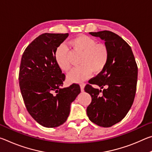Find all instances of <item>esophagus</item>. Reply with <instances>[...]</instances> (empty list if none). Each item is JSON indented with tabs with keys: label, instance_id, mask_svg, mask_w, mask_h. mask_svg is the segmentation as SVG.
<instances>
[{
	"label": "esophagus",
	"instance_id": "obj_1",
	"mask_svg": "<svg viewBox=\"0 0 152 152\" xmlns=\"http://www.w3.org/2000/svg\"><path fill=\"white\" fill-rule=\"evenodd\" d=\"M80 90H81V92H84V86H85V84L84 83H82L80 84Z\"/></svg>",
	"mask_w": 152,
	"mask_h": 152
}]
</instances>
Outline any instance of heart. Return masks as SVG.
Listing matches in <instances>:
<instances>
[{"label":"heart","instance_id":"obj_1","mask_svg":"<svg viewBox=\"0 0 152 152\" xmlns=\"http://www.w3.org/2000/svg\"><path fill=\"white\" fill-rule=\"evenodd\" d=\"M70 45L74 51L82 53L80 60V66L72 70L68 74V79L70 82L80 83L91 76L92 72H101L106 66L109 60V50L103 43H97L93 38L85 35H81L72 39ZM55 59L61 70L68 71L71 64L69 59V50L64 45L57 48Z\"/></svg>","mask_w":152,"mask_h":152}]
</instances>
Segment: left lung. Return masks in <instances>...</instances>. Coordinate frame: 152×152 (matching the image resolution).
Masks as SVG:
<instances>
[{
  "label": "left lung",
  "instance_id": "obj_1",
  "mask_svg": "<svg viewBox=\"0 0 152 152\" xmlns=\"http://www.w3.org/2000/svg\"><path fill=\"white\" fill-rule=\"evenodd\" d=\"M89 34L104 41L109 56L103 70L89 80L91 84L106 88L102 91L90 84L84 88L92 97L86 113L95 124L109 127L121 121L132 106L137 82V66L132 48L118 35L109 31Z\"/></svg>",
  "mask_w": 152,
  "mask_h": 152
}]
</instances>
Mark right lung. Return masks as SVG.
Returning a JSON list of instances; mask_svg holds the SVG:
<instances>
[{
    "instance_id": "right-lung-1",
    "label": "right lung",
    "mask_w": 152,
    "mask_h": 152,
    "mask_svg": "<svg viewBox=\"0 0 152 152\" xmlns=\"http://www.w3.org/2000/svg\"><path fill=\"white\" fill-rule=\"evenodd\" d=\"M68 33H43L25 49L19 69V86L29 114L45 127L66 122L70 105L80 93L78 84L61 88L65 80L55 59L57 48Z\"/></svg>"
}]
</instances>
